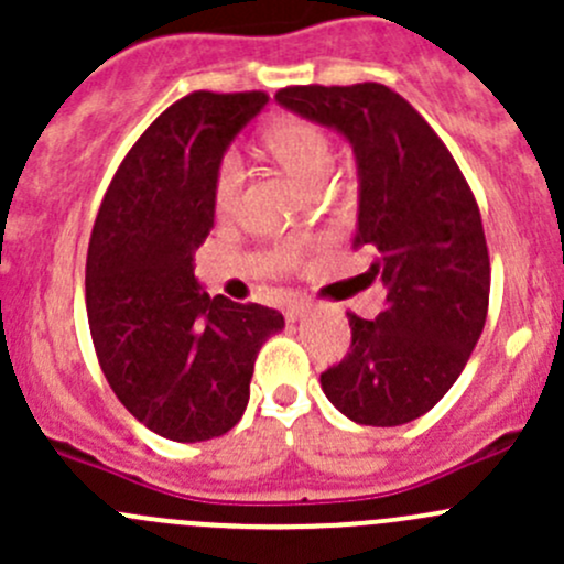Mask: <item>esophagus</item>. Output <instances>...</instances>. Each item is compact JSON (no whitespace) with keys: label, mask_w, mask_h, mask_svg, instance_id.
<instances>
[{"label":"esophagus","mask_w":564,"mask_h":564,"mask_svg":"<svg viewBox=\"0 0 564 564\" xmlns=\"http://www.w3.org/2000/svg\"><path fill=\"white\" fill-rule=\"evenodd\" d=\"M305 311H308V303H305V300H289V305H286V318L289 322H297L300 316L305 314Z\"/></svg>","instance_id":"1"}]
</instances>
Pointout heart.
<instances>
[{
	"mask_svg": "<svg viewBox=\"0 0 564 564\" xmlns=\"http://www.w3.org/2000/svg\"><path fill=\"white\" fill-rule=\"evenodd\" d=\"M264 147L286 172H292L311 191H318L329 182V174L335 169V141L327 133V128H322L314 119H281L267 130ZM242 185H246V163H242L240 152L226 150L218 158V166L213 174V204L218 215L231 213L237 207ZM294 259H297L294 246H283L278 250V261H283V264H292Z\"/></svg>",
	"mask_w": 564,
	"mask_h": 564,
	"instance_id": "obj_1",
	"label": "heart"
}]
</instances>
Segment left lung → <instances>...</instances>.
I'll list each match as a JSON object with an SVG mask.
<instances>
[{"mask_svg":"<svg viewBox=\"0 0 564 564\" xmlns=\"http://www.w3.org/2000/svg\"><path fill=\"white\" fill-rule=\"evenodd\" d=\"M275 100L351 141L360 169L355 250L388 289L377 318L346 311L351 346L324 395L360 425H403L442 401L482 333L491 292L486 231L469 182L409 100L377 82L286 87Z\"/></svg>","mask_w":564,"mask_h":564,"instance_id":"8db88e82","label":"left lung"}]
</instances>
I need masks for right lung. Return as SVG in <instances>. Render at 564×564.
<instances>
[{"mask_svg":"<svg viewBox=\"0 0 564 564\" xmlns=\"http://www.w3.org/2000/svg\"><path fill=\"white\" fill-rule=\"evenodd\" d=\"M264 93H198L169 106L119 163L87 250V318L108 384L174 442L224 436L248 406L281 311L209 297L193 250L215 224L213 174Z\"/></svg>","mask_w":564,"mask_h":564,"instance_id":"add662e5","label":"right lung"}]
</instances>
